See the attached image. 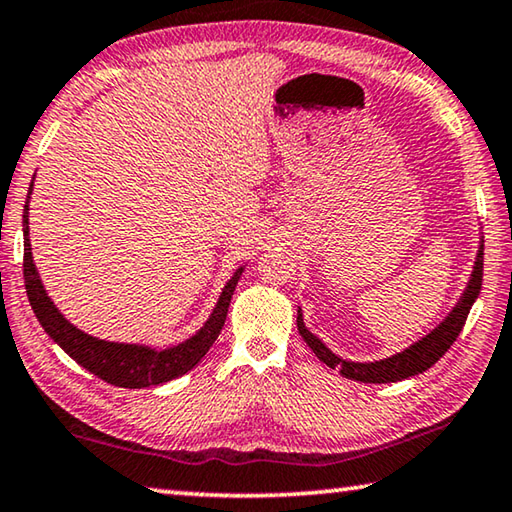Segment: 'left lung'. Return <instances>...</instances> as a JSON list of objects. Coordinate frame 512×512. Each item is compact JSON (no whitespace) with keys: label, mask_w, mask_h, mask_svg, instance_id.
Wrapping results in <instances>:
<instances>
[{"label":"left lung","mask_w":512,"mask_h":512,"mask_svg":"<svg viewBox=\"0 0 512 512\" xmlns=\"http://www.w3.org/2000/svg\"><path fill=\"white\" fill-rule=\"evenodd\" d=\"M481 282H483V239L476 253L472 278H469L465 291H462L460 300L449 312V316H444L440 326L428 332L426 337H421L419 342L408 346L401 353L389 355L385 360H376V362L342 360L339 355L332 353L319 337L312 335V332L305 328L303 312L300 310L296 316L298 332L300 337L305 339V344L312 348L316 358H319L323 364H328L330 369H337L344 378L360 380V383H396V380H405L410 376H417V373H424L426 369H431L433 364L440 360L446 351H449L451 344L456 342V337L460 335L462 326H465L467 314L472 310L474 300L478 298V294H481Z\"/></svg>","instance_id":"left-lung-1"}]
</instances>
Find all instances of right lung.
Segmentation results:
<instances>
[{"instance_id":"obj_1","label":"right lung","mask_w":512,"mask_h":512,"mask_svg":"<svg viewBox=\"0 0 512 512\" xmlns=\"http://www.w3.org/2000/svg\"><path fill=\"white\" fill-rule=\"evenodd\" d=\"M34 191V180L29 184L27 193V205H24L22 214V232H24V287H27V296L34 310L40 326L45 328L56 344L66 351L72 360L81 364L86 371L95 373L97 378H102L104 383H111L116 387L127 389H143L152 385L168 383V380L184 376L186 371H191L196 364L205 358L209 348L216 342V337L221 335L227 307L234 294V287L243 273V266L237 269V273L227 280L214 312L205 321L196 335L186 339V342L170 346V348H150L143 344H118L107 342V339H97L81 332L79 328L63 316L52 298L47 296V291L40 282V275L36 271L34 257H31V241H29V198Z\"/></svg>"}]
</instances>
